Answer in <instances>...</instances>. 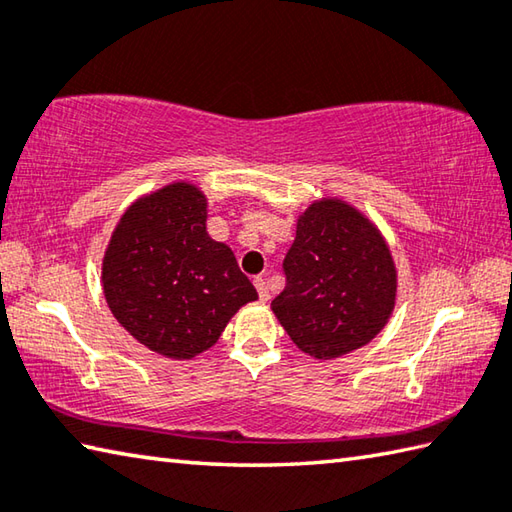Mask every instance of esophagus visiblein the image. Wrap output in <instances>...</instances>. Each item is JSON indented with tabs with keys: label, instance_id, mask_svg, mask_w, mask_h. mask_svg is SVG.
Here are the masks:
<instances>
[{
	"label": "esophagus",
	"instance_id": "obj_1",
	"mask_svg": "<svg viewBox=\"0 0 512 512\" xmlns=\"http://www.w3.org/2000/svg\"><path fill=\"white\" fill-rule=\"evenodd\" d=\"M255 288H257V293H259V300L268 302V297H271V291H268V284H266L264 277H255Z\"/></svg>",
	"mask_w": 512,
	"mask_h": 512
}]
</instances>
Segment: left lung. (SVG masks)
Here are the masks:
<instances>
[{
  "instance_id": "8db88e82",
  "label": "left lung",
  "mask_w": 512,
  "mask_h": 512,
  "mask_svg": "<svg viewBox=\"0 0 512 512\" xmlns=\"http://www.w3.org/2000/svg\"><path fill=\"white\" fill-rule=\"evenodd\" d=\"M282 266L286 286L271 309L313 358L365 347L394 311L396 266L387 241L345 201H313L302 212Z\"/></svg>"
}]
</instances>
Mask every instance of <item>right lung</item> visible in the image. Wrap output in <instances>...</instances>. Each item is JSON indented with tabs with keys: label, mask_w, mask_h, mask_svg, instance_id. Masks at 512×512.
Here are the masks:
<instances>
[{
	"label": "right lung",
	"mask_w": 512,
	"mask_h": 512,
	"mask_svg": "<svg viewBox=\"0 0 512 512\" xmlns=\"http://www.w3.org/2000/svg\"><path fill=\"white\" fill-rule=\"evenodd\" d=\"M206 219V194L170 183L127 208L102 259L114 318L165 358L199 356L241 306L257 300L232 250L208 235Z\"/></svg>",
	"instance_id": "add662e5"
}]
</instances>
